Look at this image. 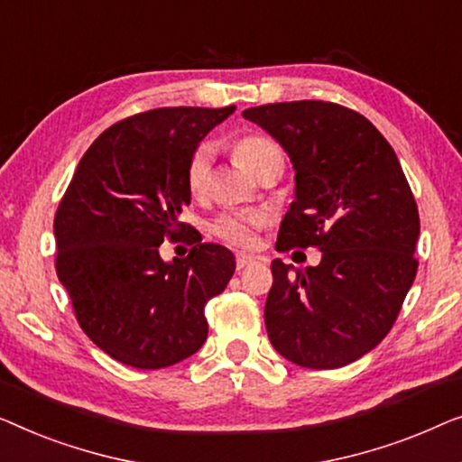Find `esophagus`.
Instances as JSON below:
<instances>
[{"label":"esophagus","mask_w":462,"mask_h":462,"mask_svg":"<svg viewBox=\"0 0 462 462\" xmlns=\"http://www.w3.org/2000/svg\"><path fill=\"white\" fill-rule=\"evenodd\" d=\"M251 263H255V257L246 255V253H238V255H236V270H245L246 265H251Z\"/></svg>","instance_id":"obj_1"}]
</instances>
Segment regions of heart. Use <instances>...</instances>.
I'll list each match as a JSON object with an SVG mask.
<instances>
[{
	"mask_svg": "<svg viewBox=\"0 0 462 462\" xmlns=\"http://www.w3.org/2000/svg\"><path fill=\"white\" fill-rule=\"evenodd\" d=\"M234 154L238 163L245 165L251 173L259 175L272 165L284 167L282 146L276 140L263 134H246L234 142ZM213 161L211 142H200L194 148L186 165V188L192 197H200L209 184V171ZM268 219L263 216H246V213H224L213 222V234L234 246H255L257 232L265 228Z\"/></svg>",
	"mask_w": 462,
	"mask_h": 462,
	"instance_id": "1",
	"label": "heart"
}]
</instances>
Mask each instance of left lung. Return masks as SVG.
Masks as SVG:
<instances>
[{"label":"left lung","instance_id":"left-lung-1","mask_svg":"<svg viewBox=\"0 0 462 462\" xmlns=\"http://www.w3.org/2000/svg\"><path fill=\"white\" fill-rule=\"evenodd\" d=\"M295 169L278 251L318 246L320 263L272 262V346L303 368H339L379 346L417 276L420 222L393 148L366 116L322 100L246 108Z\"/></svg>","mask_w":462,"mask_h":462}]
</instances>
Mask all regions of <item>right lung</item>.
I'll return each mask as SVG.
<instances>
[{
	"mask_svg": "<svg viewBox=\"0 0 462 462\" xmlns=\"http://www.w3.org/2000/svg\"><path fill=\"white\" fill-rule=\"evenodd\" d=\"M234 108H154L115 123L58 205L56 274L83 333L127 366L157 370L197 354L209 333L205 305L236 268L232 251L200 238L184 259L159 253L190 232L180 222L188 159Z\"/></svg>",
	"mask_w": 462,
	"mask_h": 462,
	"instance_id": "right-lung-1",
	"label": "right lung"
}]
</instances>
